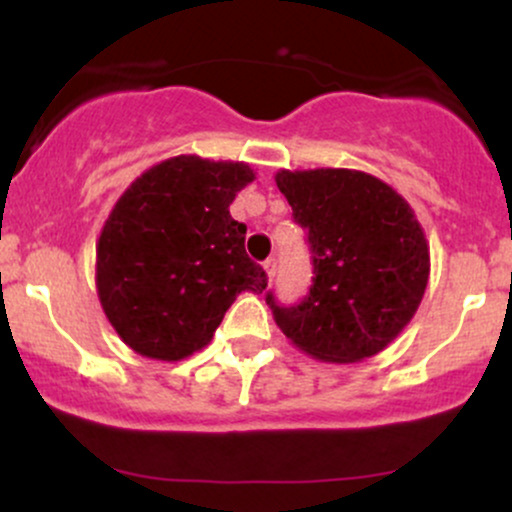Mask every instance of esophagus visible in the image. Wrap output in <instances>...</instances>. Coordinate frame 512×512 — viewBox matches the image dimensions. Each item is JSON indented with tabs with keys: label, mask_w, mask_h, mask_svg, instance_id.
Masks as SVG:
<instances>
[{
	"label": "esophagus",
	"mask_w": 512,
	"mask_h": 512,
	"mask_svg": "<svg viewBox=\"0 0 512 512\" xmlns=\"http://www.w3.org/2000/svg\"><path fill=\"white\" fill-rule=\"evenodd\" d=\"M264 272H267V276H269V281L274 279V274H276V260L274 257H269L267 262H264Z\"/></svg>",
	"instance_id": "esophagus-1"
}]
</instances>
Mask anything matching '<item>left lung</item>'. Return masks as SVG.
<instances>
[{
    "label": "left lung",
    "mask_w": 512,
    "mask_h": 512,
    "mask_svg": "<svg viewBox=\"0 0 512 512\" xmlns=\"http://www.w3.org/2000/svg\"><path fill=\"white\" fill-rule=\"evenodd\" d=\"M274 180L308 231L315 274L308 296L291 308L267 293L279 330L320 361L380 354L409 325L431 274L414 209L363 170H279Z\"/></svg>",
    "instance_id": "1"
}]
</instances>
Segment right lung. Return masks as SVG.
<instances>
[{
	"mask_svg": "<svg viewBox=\"0 0 512 512\" xmlns=\"http://www.w3.org/2000/svg\"><path fill=\"white\" fill-rule=\"evenodd\" d=\"M252 180L243 161L182 154L122 192L96 245V289L129 349L182 361L211 342L238 293L267 289L228 211Z\"/></svg>",
	"mask_w": 512,
	"mask_h": 512,
	"instance_id": "1",
	"label": "right lung"
}]
</instances>
